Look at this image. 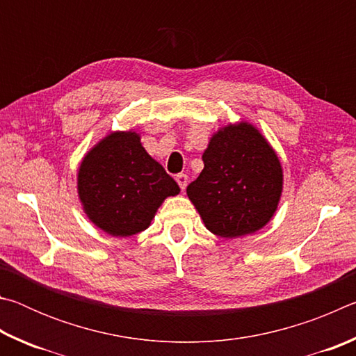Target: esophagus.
I'll list each match as a JSON object with an SVG mask.
<instances>
[{
    "label": "esophagus",
    "instance_id": "34e87169",
    "mask_svg": "<svg viewBox=\"0 0 356 356\" xmlns=\"http://www.w3.org/2000/svg\"><path fill=\"white\" fill-rule=\"evenodd\" d=\"M176 180H177V184H179V186H180V190L184 191V190L186 188V182H188V177H186V174H184V172L177 174Z\"/></svg>",
    "mask_w": 356,
    "mask_h": 356
}]
</instances>
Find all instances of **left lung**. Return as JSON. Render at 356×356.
Wrapping results in <instances>:
<instances>
[{
	"label": "left lung",
	"mask_w": 356,
	"mask_h": 356,
	"mask_svg": "<svg viewBox=\"0 0 356 356\" xmlns=\"http://www.w3.org/2000/svg\"><path fill=\"white\" fill-rule=\"evenodd\" d=\"M204 170L186 195L215 236L252 234L272 220L282 191L275 150L248 122L227 125L210 138Z\"/></svg>",
	"instance_id": "1"
}]
</instances>
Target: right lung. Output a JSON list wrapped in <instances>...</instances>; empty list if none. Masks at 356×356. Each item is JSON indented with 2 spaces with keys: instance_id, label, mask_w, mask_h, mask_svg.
I'll use <instances>...</instances> for the list:
<instances>
[{
  "instance_id": "1",
  "label": "right lung",
  "mask_w": 356,
  "mask_h": 356,
  "mask_svg": "<svg viewBox=\"0 0 356 356\" xmlns=\"http://www.w3.org/2000/svg\"><path fill=\"white\" fill-rule=\"evenodd\" d=\"M179 185L141 146L135 131H114L89 150L78 170V195L95 226L113 237L147 229Z\"/></svg>"
}]
</instances>
